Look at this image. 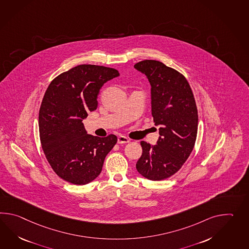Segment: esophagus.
Returning <instances> with one entry per match:
<instances>
[{"instance_id":"obj_1","label":"esophagus","mask_w":249,"mask_h":249,"mask_svg":"<svg viewBox=\"0 0 249 249\" xmlns=\"http://www.w3.org/2000/svg\"><path fill=\"white\" fill-rule=\"evenodd\" d=\"M129 142V139L125 136H120L118 137V143L119 144H127Z\"/></svg>"}]
</instances>
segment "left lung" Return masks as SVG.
<instances>
[{"instance_id": "1", "label": "left lung", "mask_w": 249, "mask_h": 249, "mask_svg": "<svg viewBox=\"0 0 249 249\" xmlns=\"http://www.w3.org/2000/svg\"><path fill=\"white\" fill-rule=\"evenodd\" d=\"M151 85L152 115L160 126L155 145L141 141L142 155L136 168L150 180L171 177L182 167L194 148L198 114L186 77L160 61L145 60L134 65Z\"/></svg>"}]
</instances>
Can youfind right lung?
<instances>
[{"label": "right lung", "mask_w": 249, "mask_h": 249, "mask_svg": "<svg viewBox=\"0 0 249 249\" xmlns=\"http://www.w3.org/2000/svg\"><path fill=\"white\" fill-rule=\"evenodd\" d=\"M119 76L115 69L82 64L57 76L44 94L39 111L40 141L52 169L68 182L93 181L117 143L115 135H89L82 121L96 110L104 84Z\"/></svg>", "instance_id": "1"}]
</instances>
